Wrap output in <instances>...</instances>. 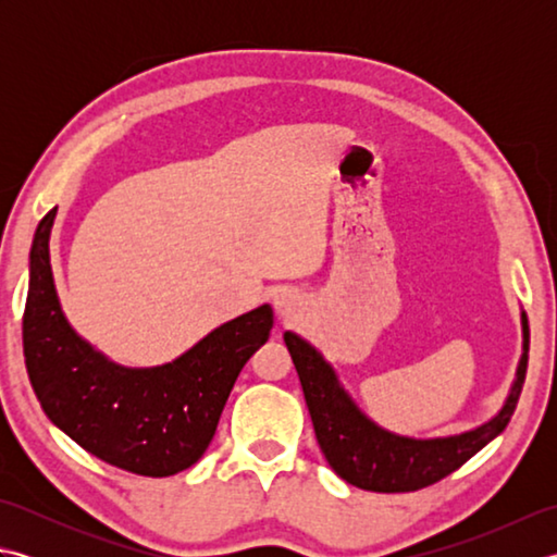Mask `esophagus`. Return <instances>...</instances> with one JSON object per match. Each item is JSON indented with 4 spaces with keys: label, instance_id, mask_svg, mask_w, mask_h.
<instances>
[{
    "label": "esophagus",
    "instance_id": "obj_1",
    "mask_svg": "<svg viewBox=\"0 0 557 557\" xmlns=\"http://www.w3.org/2000/svg\"><path fill=\"white\" fill-rule=\"evenodd\" d=\"M272 304H275V313L282 321H297L304 313V299L299 297V292L294 289H282Z\"/></svg>",
    "mask_w": 557,
    "mask_h": 557
}]
</instances>
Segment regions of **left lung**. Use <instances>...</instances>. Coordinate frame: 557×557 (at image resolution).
<instances>
[{"label": "left lung", "mask_w": 557, "mask_h": 557, "mask_svg": "<svg viewBox=\"0 0 557 557\" xmlns=\"http://www.w3.org/2000/svg\"><path fill=\"white\" fill-rule=\"evenodd\" d=\"M285 345L299 373L318 445L335 474L363 491L405 493L431 486L453 474L505 431L524 385L529 323L522 311V357H519L515 381L507 389L503 407L474 429L437 437L399 435L377 425L351 399L335 366L323 357L321 349L292 330L285 333Z\"/></svg>", "instance_id": "8db88e82"}]
</instances>
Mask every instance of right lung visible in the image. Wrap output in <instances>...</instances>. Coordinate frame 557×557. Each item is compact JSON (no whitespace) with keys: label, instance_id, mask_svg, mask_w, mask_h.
<instances>
[{"label":"right lung","instance_id":"add662e5","mask_svg":"<svg viewBox=\"0 0 557 557\" xmlns=\"http://www.w3.org/2000/svg\"><path fill=\"white\" fill-rule=\"evenodd\" d=\"M52 208L33 236L23 354L42 411L90 455L138 476H172L203 457L236 375L272 327L270 304L232 318L180 357L132 369L83 339L59 301Z\"/></svg>","mask_w":557,"mask_h":557}]
</instances>
